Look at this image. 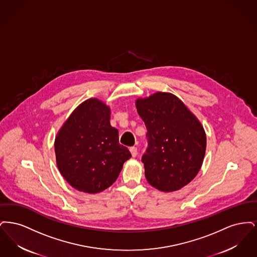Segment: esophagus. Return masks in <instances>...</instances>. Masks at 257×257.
<instances>
[{"mask_svg":"<svg viewBox=\"0 0 257 257\" xmlns=\"http://www.w3.org/2000/svg\"><path fill=\"white\" fill-rule=\"evenodd\" d=\"M130 152H131V154H132L133 157H136V156L138 155V149H137V147H131V148H130Z\"/></svg>","mask_w":257,"mask_h":257,"instance_id":"1","label":"esophagus"}]
</instances>
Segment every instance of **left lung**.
<instances>
[{"label":"left lung","mask_w":257,"mask_h":257,"mask_svg":"<svg viewBox=\"0 0 257 257\" xmlns=\"http://www.w3.org/2000/svg\"><path fill=\"white\" fill-rule=\"evenodd\" d=\"M147 129L148 147L142 157L147 182L162 192L180 190L200 170L206 134L183 102L169 92L136 100Z\"/></svg>","instance_id":"obj_1"}]
</instances>
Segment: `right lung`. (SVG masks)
<instances>
[{"instance_id": "1", "label": "right lung", "mask_w": 257, "mask_h": 257, "mask_svg": "<svg viewBox=\"0 0 257 257\" xmlns=\"http://www.w3.org/2000/svg\"><path fill=\"white\" fill-rule=\"evenodd\" d=\"M110 110L96 98L80 104L61 126L55 140L58 169L76 190L97 194L117 179L131 158L111 127Z\"/></svg>"}]
</instances>
